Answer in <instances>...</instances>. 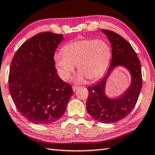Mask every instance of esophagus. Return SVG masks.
Segmentation results:
<instances>
[{
  "label": "esophagus",
  "mask_w": 155,
  "mask_h": 155,
  "mask_svg": "<svg viewBox=\"0 0 155 155\" xmlns=\"http://www.w3.org/2000/svg\"><path fill=\"white\" fill-rule=\"evenodd\" d=\"M78 88H79V87H77V86H73V87H72V90H73V91L74 92L78 89Z\"/></svg>",
  "instance_id": "esophagus-1"
}]
</instances>
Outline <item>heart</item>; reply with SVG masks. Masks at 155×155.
I'll return each mask as SVG.
<instances>
[{
    "instance_id": "obj_1",
    "label": "heart",
    "mask_w": 155,
    "mask_h": 155,
    "mask_svg": "<svg viewBox=\"0 0 155 155\" xmlns=\"http://www.w3.org/2000/svg\"><path fill=\"white\" fill-rule=\"evenodd\" d=\"M111 58V48L102 39H81L70 42L63 51L54 55V62L60 77L68 80L74 71L75 65L80 72L74 81L83 83L98 79L104 74Z\"/></svg>"
}]
</instances>
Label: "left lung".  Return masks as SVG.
<instances>
[{
	"label": "left lung",
	"instance_id": "1",
	"mask_svg": "<svg viewBox=\"0 0 155 155\" xmlns=\"http://www.w3.org/2000/svg\"><path fill=\"white\" fill-rule=\"evenodd\" d=\"M111 45V61L107 72L101 80L89 86L87 111L94 120L104 124L116 123L124 119L132 111L142 89V79L140 60L136 53L125 39L110 30L101 29ZM121 66L131 77L130 86L120 96L111 98L106 95V84L113 70Z\"/></svg>",
	"mask_w": 155,
	"mask_h": 155
}]
</instances>
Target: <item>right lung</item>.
Returning <instances> with one entry per match:
<instances>
[{
  "mask_svg": "<svg viewBox=\"0 0 155 155\" xmlns=\"http://www.w3.org/2000/svg\"><path fill=\"white\" fill-rule=\"evenodd\" d=\"M62 34L43 32L23 43L12 60L9 92L18 111L35 124H50L64 114L73 94L54 67V53Z\"/></svg>",
  "mask_w": 155,
  "mask_h": 155,
  "instance_id": "1",
  "label": "right lung"
}]
</instances>
